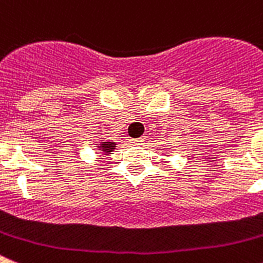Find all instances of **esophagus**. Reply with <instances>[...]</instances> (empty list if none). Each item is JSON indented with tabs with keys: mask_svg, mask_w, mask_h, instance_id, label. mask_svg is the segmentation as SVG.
Masks as SVG:
<instances>
[{
	"mask_svg": "<svg viewBox=\"0 0 263 263\" xmlns=\"http://www.w3.org/2000/svg\"><path fill=\"white\" fill-rule=\"evenodd\" d=\"M143 142H145V139L143 138L130 139V145H133V146H141V145H143Z\"/></svg>",
	"mask_w": 263,
	"mask_h": 263,
	"instance_id": "1",
	"label": "esophagus"
}]
</instances>
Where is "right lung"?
<instances>
[{"label":"right lung","instance_id":"1","mask_svg":"<svg viewBox=\"0 0 263 263\" xmlns=\"http://www.w3.org/2000/svg\"><path fill=\"white\" fill-rule=\"evenodd\" d=\"M101 141H104V142H100L99 145H97V147H99V150H101V153H104V154H110V153L116 148V142L105 141V139H101Z\"/></svg>","mask_w":263,"mask_h":263}]
</instances>
